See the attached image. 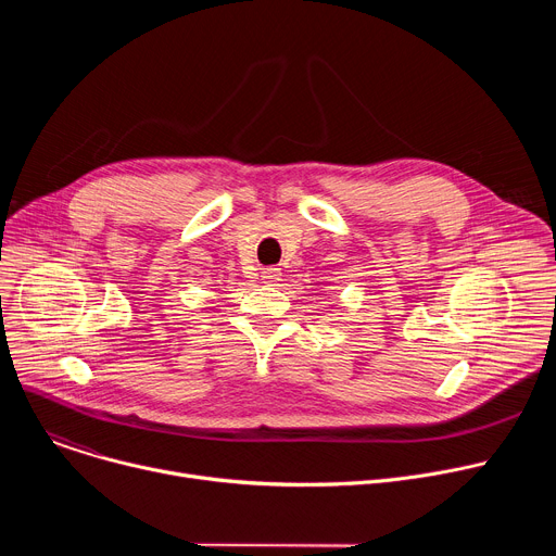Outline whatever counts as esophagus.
<instances>
[{
	"label": "esophagus",
	"instance_id": "esophagus-1",
	"mask_svg": "<svg viewBox=\"0 0 556 556\" xmlns=\"http://www.w3.org/2000/svg\"><path fill=\"white\" fill-rule=\"evenodd\" d=\"M279 279H281V268L270 266V268H264V270H262V281H264V283H277Z\"/></svg>",
	"mask_w": 556,
	"mask_h": 556
}]
</instances>
